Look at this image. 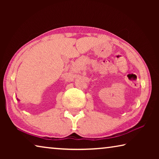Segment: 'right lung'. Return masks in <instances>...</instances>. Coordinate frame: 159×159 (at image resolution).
Listing matches in <instances>:
<instances>
[{
	"label": "right lung",
	"mask_w": 159,
	"mask_h": 159,
	"mask_svg": "<svg viewBox=\"0 0 159 159\" xmlns=\"http://www.w3.org/2000/svg\"><path fill=\"white\" fill-rule=\"evenodd\" d=\"M17 100H18V101H19V99H17Z\"/></svg>",
	"instance_id": "1"
}]
</instances>
